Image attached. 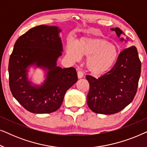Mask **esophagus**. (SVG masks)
I'll list each match as a JSON object with an SVG mask.
<instances>
[{
  "label": "esophagus",
  "mask_w": 147,
  "mask_h": 147,
  "mask_svg": "<svg viewBox=\"0 0 147 147\" xmlns=\"http://www.w3.org/2000/svg\"><path fill=\"white\" fill-rule=\"evenodd\" d=\"M83 76H84L83 71H78V78H79V79H80V78H83Z\"/></svg>",
  "instance_id": "1"
}]
</instances>
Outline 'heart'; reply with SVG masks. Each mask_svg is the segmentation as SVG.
<instances>
[{
    "mask_svg": "<svg viewBox=\"0 0 147 147\" xmlns=\"http://www.w3.org/2000/svg\"><path fill=\"white\" fill-rule=\"evenodd\" d=\"M66 51L75 60L79 59L81 55L88 57L86 68L94 76H102L111 69L118 57V47L100 37H82L76 45L68 43Z\"/></svg>",
    "mask_w": 147,
    "mask_h": 147,
    "instance_id": "heart-1",
    "label": "heart"
}]
</instances>
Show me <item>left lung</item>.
I'll list each match as a JSON object with an SVG mask.
<instances>
[{
	"label": "left lung",
	"instance_id": "1",
	"mask_svg": "<svg viewBox=\"0 0 147 147\" xmlns=\"http://www.w3.org/2000/svg\"><path fill=\"white\" fill-rule=\"evenodd\" d=\"M118 37L123 33L112 28ZM123 41L124 39H120ZM141 71V62L135 46L120 52L115 65L109 71L96 79L86 76L90 84L87 104L94 112L112 114L121 111L132 100L137 91Z\"/></svg>",
	"mask_w": 147,
	"mask_h": 147
}]
</instances>
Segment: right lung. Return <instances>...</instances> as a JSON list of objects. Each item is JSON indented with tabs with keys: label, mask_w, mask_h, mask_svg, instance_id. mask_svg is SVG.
<instances>
[{
	"label": "right lung",
	"mask_w": 147,
	"mask_h": 147,
	"mask_svg": "<svg viewBox=\"0 0 147 147\" xmlns=\"http://www.w3.org/2000/svg\"><path fill=\"white\" fill-rule=\"evenodd\" d=\"M56 26L42 25L32 28L15 42L9 59V86L14 98L32 113H51L59 109L64 96L78 81L74 67L57 66L63 51ZM35 65L48 70L41 86L28 80V67Z\"/></svg>",
	"instance_id": "obj_1"
}]
</instances>
